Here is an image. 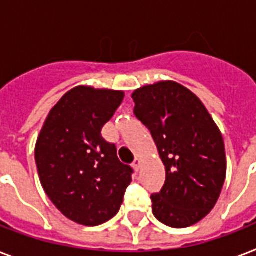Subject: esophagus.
<instances>
[{"label":"esophagus","instance_id":"obj_1","mask_svg":"<svg viewBox=\"0 0 256 256\" xmlns=\"http://www.w3.org/2000/svg\"><path fill=\"white\" fill-rule=\"evenodd\" d=\"M132 168H136V171L140 170V158H136V160H134V162H132Z\"/></svg>","mask_w":256,"mask_h":256}]
</instances>
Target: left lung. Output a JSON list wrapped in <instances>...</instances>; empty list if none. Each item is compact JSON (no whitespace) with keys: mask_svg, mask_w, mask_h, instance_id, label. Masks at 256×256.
I'll use <instances>...</instances> for the list:
<instances>
[{"mask_svg":"<svg viewBox=\"0 0 256 256\" xmlns=\"http://www.w3.org/2000/svg\"><path fill=\"white\" fill-rule=\"evenodd\" d=\"M132 96L166 168L152 214L174 228L192 226L214 208L226 179L222 134L198 96L176 82L144 86Z\"/></svg>","mask_w":256,"mask_h":256,"instance_id":"left-lung-1","label":"left lung"}]
</instances>
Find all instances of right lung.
<instances>
[{
	"label": "right lung",
	"mask_w": 256,
	"mask_h": 256,
	"mask_svg": "<svg viewBox=\"0 0 256 256\" xmlns=\"http://www.w3.org/2000/svg\"><path fill=\"white\" fill-rule=\"evenodd\" d=\"M124 92L77 86L50 110L36 144V164L46 195L66 218L98 226L116 216L134 172L118 160L100 130Z\"/></svg>",
	"instance_id": "1"
}]
</instances>
